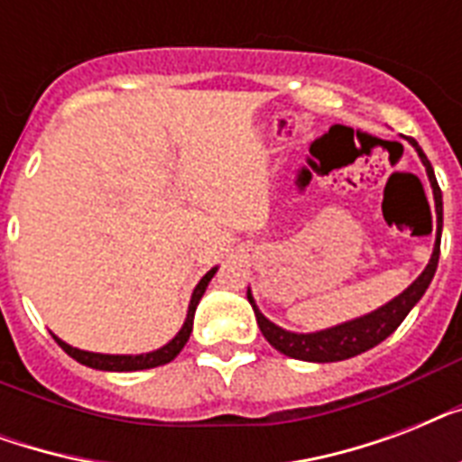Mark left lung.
Here are the masks:
<instances>
[{
    "label": "left lung",
    "mask_w": 462,
    "mask_h": 462,
    "mask_svg": "<svg viewBox=\"0 0 462 462\" xmlns=\"http://www.w3.org/2000/svg\"><path fill=\"white\" fill-rule=\"evenodd\" d=\"M408 143L417 151L420 160H422L427 177H430L431 194H434V210H437V239H434V252L420 278L412 285L402 290L401 295L393 297L391 302L383 307L374 309L369 314L357 316L352 321L337 323L330 328L314 330V333H295V330H285L281 326H275L273 321H268L266 316L261 314V309L254 302L252 290H246V300L252 304L254 314H256V323H259L261 333L268 343L273 345L275 350L288 355V357L302 359V362H340V359H350L355 355L372 350L374 345H379L381 340H386L402 319L410 314V309L415 307L422 295L430 288L431 278L437 273L439 266V252H441V225H444V199H441V189L434 177V167L427 160L424 151L417 146L415 139H408Z\"/></svg>",
    "instance_id": "8db88e82"
}]
</instances>
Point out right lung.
Wrapping results in <instances>:
<instances>
[{"instance_id": "right-lung-1", "label": "right lung", "mask_w": 462, "mask_h": 462, "mask_svg": "<svg viewBox=\"0 0 462 462\" xmlns=\"http://www.w3.org/2000/svg\"><path fill=\"white\" fill-rule=\"evenodd\" d=\"M216 271L217 266L210 268L208 273L199 281V285H196L194 292H191V300H189L184 326H181L180 333H177L170 343H165L162 347H158V350L141 352V355H103V352L79 350V347L64 343V340L57 336H54V340H57V345H60L61 350L67 352L69 357H74L76 362H81V365L90 366V369H100V372H141V369H153V366L167 365V362H172V359L181 352V347L187 345L189 336H191V328H194L196 307L201 302L203 292L208 288L210 278L216 275Z\"/></svg>"}]
</instances>
